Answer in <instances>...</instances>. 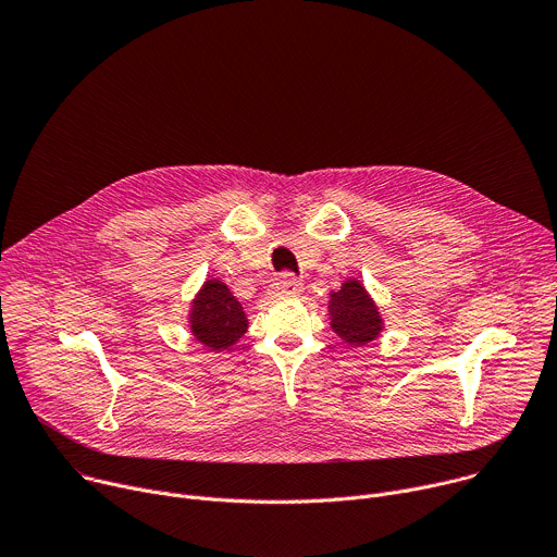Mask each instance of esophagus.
Wrapping results in <instances>:
<instances>
[{"label":"esophagus","instance_id":"1","mask_svg":"<svg viewBox=\"0 0 557 557\" xmlns=\"http://www.w3.org/2000/svg\"><path fill=\"white\" fill-rule=\"evenodd\" d=\"M301 288H304V284L295 275L284 273L277 277V282L273 284L271 290H273V295H299Z\"/></svg>","mask_w":557,"mask_h":557}]
</instances>
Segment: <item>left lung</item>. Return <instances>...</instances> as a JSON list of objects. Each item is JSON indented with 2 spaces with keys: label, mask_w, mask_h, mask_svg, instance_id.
Instances as JSON below:
<instances>
[{
  "label": "left lung",
  "mask_w": 557,
  "mask_h": 557,
  "mask_svg": "<svg viewBox=\"0 0 557 557\" xmlns=\"http://www.w3.org/2000/svg\"><path fill=\"white\" fill-rule=\"evenodd\" d=\"M329 312L331 329L352 348L374 342L383 331L379 308L359 280H346L337 293H331Z\"/></svg>",
  "instance_id": "obj_1"
}]
</instances>
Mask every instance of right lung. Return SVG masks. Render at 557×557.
Here are the masks:
<instances>
[{
    "mask_svg": "<svg viewBox=\"0 0 557 557\" xmlns=\"http://www.w3.org/2000/svg\"><path fill=\"white\" fill-rule=\"evenodd\" d=\"M189 326L196 342L213 352H222L240 342L249 329V322L243 304L231 295L226 284L211 277L202 284L191 301Z\"/></svg>",
    "mask_w": 557,
    "mask_h": 557,
    "instance_id": "add662e5",
    "label": "right lung"
}]
</instances>
